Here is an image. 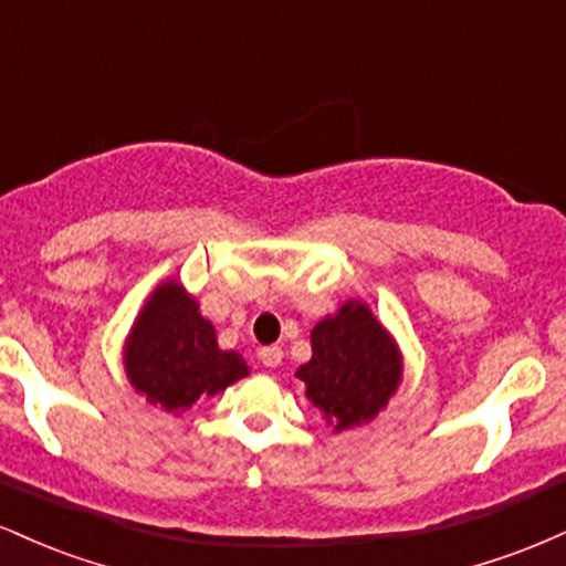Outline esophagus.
Masks as SVG:
<instances>
[{
    "label": "esophagus",
    "mask_w": 566,
    "mask_h": 566,
    "mask_svg": "<svg viewBox=\"0 0 566 566\" xmlns=\"http://www.w3.org/2000/svg\"><path fill=\"white\" fill-rule=\"evenodd\" d=\"M258 359H261L265 367L282 365V348H279V346H263V348H258Z\"/></svg>",
    "instance_id": "obj_1"
}]
</instances>
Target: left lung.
I'll return each mask as SVG.
<instances>
[{
  "label": "left lung",
  "instance_id": "8db88e82",
  "mask_svg": "<svg viewBox=\"0 0 566 566\" xmlns=\"http://www.w3.org/2000/svg\"><path fill=\"white\" fill-rule=\"evenodd\" d=\"M311 350L297 378L335 431L373 420L401 380L399 350L359 301H348L337 316L316 324Z\"/></svg>",
  "mask_w": 566,
  "mask_h": 566
}]
</instances>
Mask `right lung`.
<instances>
[{"label":"right lung","instance_id":"1","mask_svg":"<svg viewBox=\"0 0 566 566\" xmlns=\"http://www.w3.org/2000/svg\"><path fill=\"white\" fill-rule=\"evenodd\" d=\"M125 365L135 391L167 412H180L247 375L242 356L218 348L216 329L178 282L157 287L140 311Z\"/></svg>","mask_w":566,"mask_h":566}]
</instances>
